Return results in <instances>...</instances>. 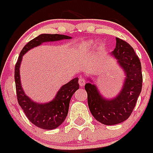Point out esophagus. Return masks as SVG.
I'll use <instances>...</instances> for the list:
<instances>
[{"label":"esophagus","instance_id":"1","mask_svg":"<svg viewBox=\"0 0 153 153\" xmlns=\"http://www.w3.org/2000/svg\"><path fill=\"white\" fill-rule=\"evenodd\" d=\"M78 83H79V85L80 86V87H82V86H84V84H85V83H86L85 79H83V77H79V80H78Z\"/></svg>","mask_w":153,"mask_h":153}]
</instances>
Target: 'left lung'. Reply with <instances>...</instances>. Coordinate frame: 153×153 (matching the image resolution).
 <instances>
[{
    "label": "left lung",
    "mask_w": 153,
    "mask_h": 153,
    "mask_svg": "<svg viewBox=\"0 0 153 153\" xmlns=\"http://www.w3.org/2000/svg\"><path fill=\"white\" fill-rule=\"evenodd\" d=\"M112 54L126 73L125 84L119 95L113 100H106L99 94L94 84L88 83L85 85L91 114L95 119L107 125L121 123L130 117L142 87L141 62L132 47L116 38V47Z\"/></svg>",
    "instance_id": "1"
}]
</instances>
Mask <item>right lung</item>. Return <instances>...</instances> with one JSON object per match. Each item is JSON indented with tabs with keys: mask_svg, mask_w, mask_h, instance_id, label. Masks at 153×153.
<instances>
[{
	"mask_svg": "<svg viewBox=\"0 0 153 153\" xmlns=\"http://www.w3.org/2000/svg\"><path fill=\"white\" fill-rule=\"evenodd\" d=\"M71 37L58 34H42L35 38L24 46L21 51L18 61L14 67V80L16 87L18 102L24 111L28 119L37 127L45 130L56 128L62 123L66 117L69 105L72 96L79 89L78 78L76 77L68 83L62 86L56 96L51 102L39 104L33 102L25 94L22 88L19 74V66L23 55L33 47L41 45L45 42L59 41L61 39H70Z\"/></svg>",
	"mask_w": 153,
	"mask_h": 153,
	"instance_id": "1",
	"label": "right lung"
}]
</instances>
